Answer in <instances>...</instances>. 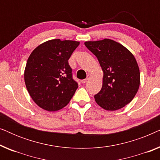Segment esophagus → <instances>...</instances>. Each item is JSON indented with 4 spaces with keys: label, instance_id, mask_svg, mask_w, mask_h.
I'll return each instance as SVG.
<instances>
[{
    "label": "esophagus",
    "instance_id": "1",
    "mask_svg": "<svg viewBox=\"0 0 160 160\" xmlns=\"http://www.w3.org/2000/svg\"><path fill=\"white\" fill-rule=\"evenodd\" d=\"M89 75H87V78H85V79H83V80H82V83H83V84H85V83H86L87 81L89 80Z\"/></svg>",
    "mask_w": 160,
    "mask_h": 160
}]
</instances>
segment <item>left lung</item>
Instances as JSON below:
<instances>
[{"label":"left lung","instance_id":"1","mask_svg":"<svg viewBox=\"0 0 160 160\" xmlns=\"http://www.w3.org/2000/svg\"><path fill=\"white\" fill-rule=\"evenodd\" d=\"M84 45L96 56L103 71L102 88L95 95L96 102L108 111L123 108L139 88L140 71L135 57L111 39L87 41Z\"/></svg>","mask_w":160,"mask_h":160}]
</instances>
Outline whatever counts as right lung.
I'll return each instance as SVG.
<instances>
[{"mask_svg":"<svg viewBox=\"0 0 160 160\" xmlns=\"http://www.w3.org/2000/svg\"><path fill=\"white\" fill-rule=\"evenodd\" d=\"M79 42L54 39L35 49L28 58L25 82L33 101L41 108H64L78 88L68 60Z\"/></svg>","mask_w":160,"mask_h":160,"instance_id":"right-lung-1","label":"right lung"}]
</instances>
